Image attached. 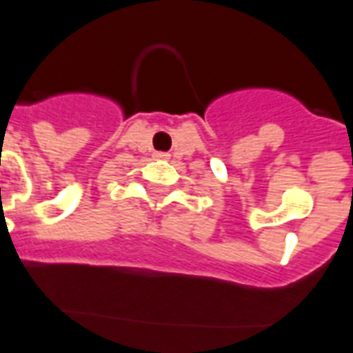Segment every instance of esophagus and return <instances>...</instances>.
Returning a JSON list of instances; mask_svg holds the SVG:
<instances>
[{
    "label": "esophagus",
    "instance_id": "esophagus-1",
    "mask_svg": "<svg viewBox=\"0 0 353 353\" xmlns=\"http://www.w3.org/2000/svg\"><path fill=\"white\" fill-rule=\"evenodd\" d=\"M155 157H157V159H168V153H163V151H159Z\"/></svg>",
    "mask_w": 353,
    "mask_h": 353
}]
</instances>
